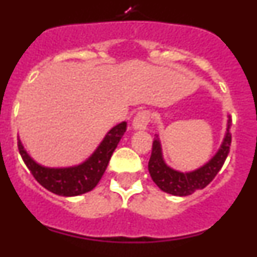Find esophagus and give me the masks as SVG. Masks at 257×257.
Returning a JSON list of instances; mask_svg holds the SVG:
<instances>
[{
    "instance_id": "obj_1",
    "label": "esophagus",
    "mask_w": 257,
    "mask_h": 257,
    "mask_svg": "<svg viewBox=\"0 0 257 257\" xmlns=\"http://www.w3.org/2000/svg\"><path fill=\"white\" fill-rule=\"evenodd\" d=\"M151 122V115L148 112H139L135 115L133 121V127L135 130H147L148 128V124Z\"/></svg>"
}]
</instances>
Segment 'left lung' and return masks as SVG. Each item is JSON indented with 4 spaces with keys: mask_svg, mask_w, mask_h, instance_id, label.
Masks as SVG:
<instances>
[{
    "mask_svg": "<svg viewBox=\"0 0 257 257\" xmlns=\"http://www.w3.org/2000/svg\"><path fill=\"white\" fill-rule=\"evenodd\" d=\"M230 122L231 119L228 115L225 136H224V140H222L216 154L202 167L190 172L178 171V170L171 169L170 166L166 165L162 156L160 138L158 135H156L153 140V148H152V156L148 163V170L152 180L157 184V187L169 194L179 197L190 196L196 190L207 187L216 176L217 172L221 170L229 151H230Z\"/></svg>",
    "mask_w": 257,
    "mask_h": 257,
    "instance_id": "8db88e82",
    "label": "left lung"
}]
</instances>
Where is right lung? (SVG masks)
I'll list each match as a JSON object with an SVG mask.
<instances>
[{"label": "right lung", "mask_w": 257, "mask_h": 257, "mask_svg": "<svg viewBox=\"0 0 257 257\" xmlns=\"http://www.w3.org/2000/svg\"><path fill=\"white\" fill-rule=\"evenodd\" d=\"M126 122H121L110 128L94 153L85 162L72 167L54 169L40 165L24 149L20 139H18V148L31 174L42 187L58 196L74 197L90 192L96 187L105 172L113 152L126 133Z\"/></svg>", "instance_id": "1"}]
</instances>
